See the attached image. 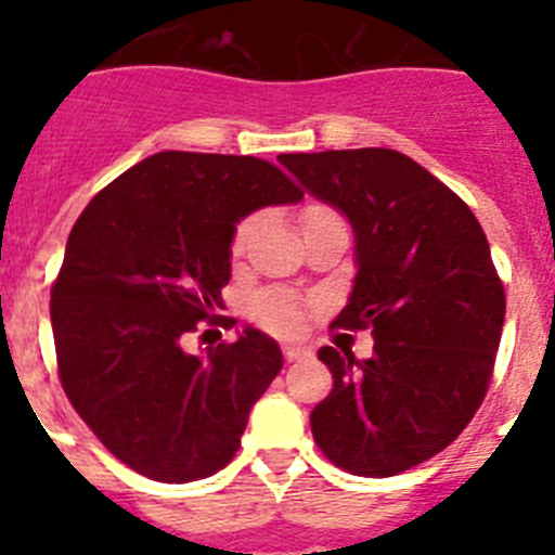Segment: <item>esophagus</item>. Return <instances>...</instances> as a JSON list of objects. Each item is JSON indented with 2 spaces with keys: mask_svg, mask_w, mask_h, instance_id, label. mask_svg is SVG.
<instances>
[{
  "mask_svg": "<svg viewBox=\"0 0 555 555\" xmlns=\"http://www.w3.org/2000/svg\"><path fill=\"white\" fill-rule=\"evenodd\" d=\"M283 356H286V361H300V358L311 356V350H308V347H300V345H286L283 347Z\"/></svg>",
  "mask_w": 555,
  "mask_h": 555,
  "instance_id": "1",
  "label": "esophagus"
}]
</instances>
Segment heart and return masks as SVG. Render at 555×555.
Returning a JSON list of instances; mask_svg holds the SVG:
<instances>
[{"label": "heart", "instance_id": "heart-1", "mask_svg": "<svg viewBox=\"0 0 555 555\" xmlns=\"http://www.w3.org/2000/svg\"><path fill=\"white\" fill-rule=\"evenodd\" d=\"M311 210H320V208H308V214H311ZM247 230H249L247 222L238 224V230H235V238H233L235 253L244 247ZM253 320L258 322V325L267 327V331L286 333V331H294V327H300L302 311H300V306H297V300H294V297H288V294L263 292L253 300Z\"/></svg>", "mask_w": 555, "mask_h": 555}]
</instances>
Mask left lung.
Instances as JSON below:
<instances>
[{"mask_svg": "<svg viewBox=\"0 0 555 555\" xmlns=\"http://www.w3.org/2000/svg\"><path fill=\"white\" fill-rule=\"evenodd\" d=\"M302 189L341 210L356 281L333 327H372V358L322 347L333 391L311 411L322 453L352 475L389 478L448 448L492 377L506 294L473 210L380 146L278 155Z\"/></svg>", "mask_w": 555, "mask_h": 555, "instance_id": "obj_1", "label": "left lung"}]
</instances>
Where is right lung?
Instances as JSON below:
<instances>
[{"label":"right lung","mask_w":555,"mask_h":555,"mask_svg":"<svg viewBox=\"0 0 555 555\" xmlns=\"http://www.w3.org/2000/svg\"><path fill=\"white\" fill-rule=\"evenodd\" d=\"M300 199L269 160L158 152L82 210L49 313L63 391L121 464L164 483L230 464L283 352L255 327L203 356L183 336L217 322L235 224Z\"/></svg>","instance_id":"1"}]
</instances>
